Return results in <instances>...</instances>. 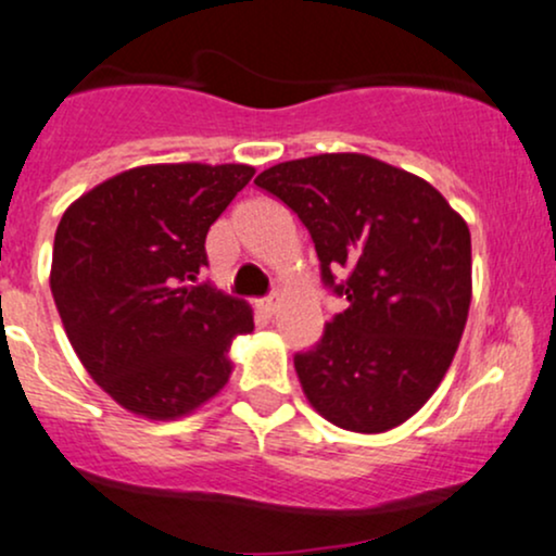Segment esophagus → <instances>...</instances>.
I'll list each match as a JSON object with an SVG mask.
<instances>
[{"instance_id":"esophagus-1","label":"esophagus","mask_w":556,"mask_h":556,"mask_svg":"<svg viewBox=\"0 0 556 556\" xmlns=\"http://www.w3.org/2000/svg\"><path fill=\"white\" fill-rule=\"evenodd\" d=\"M261 311H264V313H269V316H271V313L274 311H277V307H279V298L277 295H269V298H264V300H261Z\"/></svg>"}]
</instances>
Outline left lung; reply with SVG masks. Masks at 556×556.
I'll return each mask as SVG.
<instances>
[{"mask_svg": "<svg viewBox=\"0 0 556 556\" xmlns=\"http://www.w3.org/2000/svg\"><path fill=\"white\" fill-rule=\"evenodd\" d=\"M307 227L320 279L346 298L295 354L307 401L352 432H386L445 378L471 305V232L425 178L359 152L287 160L256 178Z\"/></svg>", "mask_w": 556, "mask_h": 556, "instance_id": "8db88e82", "label": "left lung"}]
</instances>
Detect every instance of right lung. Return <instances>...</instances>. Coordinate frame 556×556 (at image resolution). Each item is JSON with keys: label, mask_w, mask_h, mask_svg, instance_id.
Segmentation results:
<instances>
[{"label": "right lung", "mask_w": 556, "mask_h": 556, "mask_svg": "<svg viewBox=\"0 0 556 556\" xmlns=\"http://www.w3.org/2000/svg\"><path fill=\"white\" fill-rule=\"evenodd\" d=\"M251 165L173 163L118 173L83 193L53 238L51 295L90 378L124 409L178 419L225 388L245 300L199 282L214 219Z\"/></svg>", "instance_id": "1"}]
</instances>
